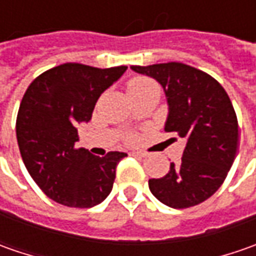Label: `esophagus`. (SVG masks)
I'll return each instance as SVG.
<instances>
[{
	"mask_svg": "<svg viewBox=\"0 0 256 256\" xmlns=\"http://www.w3.org/2000/svg\"><path fill=\"white\" fill-rule=\"evenodd\" d=\"M132 155H134V156H140V158H145V156H146L148 154L142 152V151H134Z\"/></svg>",
	"mask_w": 256,
	"mask_h": 256,
	"instance_id": "34e87169",
	"label": "esophagus"
}]
</instances>
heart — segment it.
Listing matches in <instances>:
<instances>
[{"mask_svg":"<svg viewBox=\"0 0 256 256\" xmlns=\"http://www.w3.org/2000/svg\"><path fill=\"white\" fill-rule=\"evenodd\" d=\"M150 90H158V91H160L158 85L155 84L152 80H150V78H144V76L134 78L132 81H130V84H128V91H130L131 95L136 92L150 91ZM130 140H131V138H130Z\"/></svg>","mask_w":256,"mask_h":256,"instance_id":"b5f03b06","label":"heart"}]
</instances>
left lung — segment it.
Returning a JSON list of instances; mask_svg holds the SVG:
<instances>
[{"instance_id": "1", "label": "left lung", "mask_w": 256, "mask_h": 256, "mask_svg": "<svg viewBox=\"0 0 256 256\" xmlns=\"http://www.w3.org/2000/svg\"><path fill=\"white\" fill-rule=\"evenodd\" d=\"M131 70L161 84L168 104L165 131L186 142L181 162H172L162 178L150 180V190L175 210L201 204L218 191L236 155L238 120L228 94L211 75L181 62Z\"/></svg>"}]
</instances>
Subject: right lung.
<instances>
[{
	"label": "right lung",
	"instance_id": "add662e5",
	"mask_svg": "<svg viewBox=\"0 0 256 256\" xmlns=\"http://www.w3.org/2000/svg\"><path fill=\"white\" fill-rule=\"evenodd\" d=\"M126 66L94 68L68 62L36 76L25 91L16 116L20 152L35 184L48 198L72 208H91L110 195L115 168L126 156H105L75 148L76 125L90 122L101 94Z\"/></svg>",
	"mask_w": 256,
	"mask_h": 256
}]
</instances>
